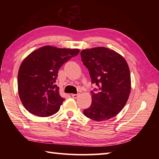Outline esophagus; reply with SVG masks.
<instances>
[{
	"instance_id": "1",
	"label": "esophagus",
	"mask_w": 159,
	"mask_h": 159,
	"mask_svg": "<svg viewBox=\"0 0 159 159\" xmlns=\"http://www.w3.org/2000/svg\"><path fill=\"white\" fill-rule=\"evenodd\" d=\"M79 93H76V94H72V98H77L78 97H79Z\"/></svg>"
}]
</instances>
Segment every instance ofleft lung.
Listing matches in <instances>:
<instances>
[{
	"label": "left lung",
	"mask_w": 159,
	"mask_h": 159,
	"mask_svg": "<svg viewBox=\"0 0 159 159\" xmlns=\"http://www.w3.org/2000/svg\"><path fill=\"white\" fill-rule=\"evenodd\" d=\"M84 66L89 72L92 83L98 89L92 91V102L84 109L86 117L101 121L109 120L123 109L131 89L130 70L119 53L105 47L80 52Z\"/></svg>",
	"instance_id": "obj_1"
}]
</instances>
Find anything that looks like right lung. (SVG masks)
Instances as JSON below:
<instances>
[{
  "instance_id": "add662e5",
  "label": "right lung",
  "mask_w": 159,
  "mask_h": 159,
  "mask_svg": "<svg viewBox=\"0 0 159 159\" xmlns=\"http://www.w3.org/2000/svg\"><path fill=\"white\" fill-rule=\"evenodd\" d=\"M79 49L45 46L23 60L18 74L20 100L29 112L39 117L56 113L65 100L55 83L64 63L79 53Z\"/></svg>"
}]
</instances>
